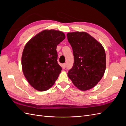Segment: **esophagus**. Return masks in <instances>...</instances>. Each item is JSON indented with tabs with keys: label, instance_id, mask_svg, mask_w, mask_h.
<instances>
[{
	"label": "esophagus",
	"instance_id": "34e87169",
	"mask_svg": "<svg viewBox=\"0 0 126 126\" xmlns=\"http://www.w3.org/2000/svg\"><path fill=\"white\" fill-rule=\"evenodd\" d=\"M66 66V63H63V65H62V67H63V69H65Z\"/></svg>",
	"mask_w": 126,
	"mask_h": 126
}]
</instances>
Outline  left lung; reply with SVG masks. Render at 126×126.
<instances>
[{
  "label": "left lung",
  "mask_w": 126,
  "mask_h": 126,
  "mask_svg": "<svg viewBox=\"0 0 126 126\" xmlns=\"http://www.w3.org/2000/svg\"><path fill=\"white\" fill-rule=\"evenodd\" d=\"M73 50V67L68 76L82 91L93 88L102 78L106 67V56L102 45L86 32L67 34Z\"/></svg>",
  "instance_id": "left-lung-1"
}]
</instances>
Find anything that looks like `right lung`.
Instances as JSON below:
<instances>
[{
  "label": "right lung",
  "instance_id": "1",
  "mask_svg": "<svg viewBox=\"0 0 126 126\" xmlns=\"http://www.w3.org/2000/svg\"><path fill=\"white\" fill-rule=\"evenodd\" d=\"M65 38L63 32L44 30L30 39L21 57L23 74L34 89L44 91L54 85L62 68L57 63L56 48Z\"/></svg>",
  "mask_w": 126,
  "mask_h": 126
}]
</instances>
